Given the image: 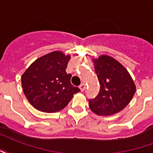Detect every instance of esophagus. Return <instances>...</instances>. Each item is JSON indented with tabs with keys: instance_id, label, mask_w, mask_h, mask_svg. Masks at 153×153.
<instances>
[{
	"instance_id": "34e87169",
	"label": "esophagus",
	"mask_w": 153,
	"mask_h": 153,
	"mask_svg": "<svg viewBox=\"0 0 153 153\" xmlns=\"http://www.w3.org/2000/svg\"><path fill=\"white\" fill-rule=\"evenodd\" d=\"M85 88H86V87H85V84H83V83H82V84H81V85H80V86H79L80 91H81V92H83V91L85 90Z\"/></svg>"
}]
</instances>
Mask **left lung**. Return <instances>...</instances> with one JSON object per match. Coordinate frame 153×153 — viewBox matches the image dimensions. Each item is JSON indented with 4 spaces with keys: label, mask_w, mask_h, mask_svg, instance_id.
<instances>
[{
    "label": "left lung",
    "mask_w": 153,
    "mask_h": 153,
    "mask_svg": "<svg viewBox=\"0 0 153 153\" xmlns=\"http://www.w3.org/2000/svg\"><path fill=\"white\" fill-rule=\"evenodd\" d=\"M100 83L98 95L88 100L91 111L96 115L108 116L121 111L130 102L136 86L128 70L118 60L107 55L93 59Z\"/></svg>",
    "instance_id": "1"
}]
</instances>
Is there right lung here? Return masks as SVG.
<instances>
[{"label": "right lung", "mask_w": 153, "mask_h": 153, "mask_svg": "<svg viewBox=\"0 0 153 153\" xmlns=\"http://www.w3.org/2000/svg\"><path fill=\"white\" fill-rule=\"evenodd\" d=\"M70 55L55 51L33 61L22 74L21 83L26 98L40 111H61L79 88L71 85V74L65 72Z\"/></svg>", "instance_id": "right-lung-1"}]
</instances>
